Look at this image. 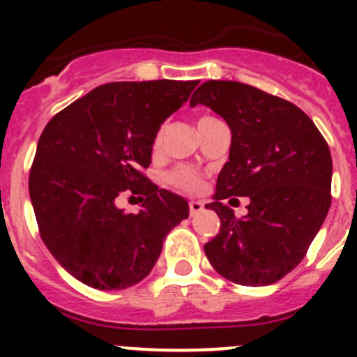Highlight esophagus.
I'll use <instances>...</instances> for the list:
<instances>
[{"instance_id":"34e87169","label":"esophagus","mask_w":357,"mask_h":357,"mask_svg":"<svg viewBox=\"0 0 357 357\" xmlns=\"http://www.w3.org/2000/svg\"><path fill=\"white\" fill-rule=\"evenodd\" d=\"M204 211V202L200 200H191L189 202V213H191V216H195V214L202 213Z\"/></svg>"}]
</instances>
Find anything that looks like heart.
<instances>
[{
  "label": "heart",
  "instance_id": "heart-1",
  "mask_svg": "<svg viewBox=\"0 0 357 357\" xmlns=\"http://www.w3.org/2000/svg\"><path fill=\"white\" fill-rule=\"evenodd\" d=\"M159 143H160V135H157L155 146H159ZM169 182L175 184L176 188L185 189V191H198L202 185L200 176H198L193 169H188V168H181V169H176V172H173L172 175H169Z\"/></svg>",
  "mask_w": 357,
  "mask_h": 357
}]
</instances>
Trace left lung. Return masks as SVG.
<instances>
[{"instance_id": "left-lung-1", "label": "left lung", "mask_w": 357, "mask_h": 357, "mask_svg": "<svg viewBox=\"0 0 357 357\" xmlns=\"http://www.w3.org/2000/svg\"><path fill=\"white\" fill-rule=\"evenodd\" d=\"M198 103L230 128L229 160L206 206L222 222L204 245L207 259L236 284H273L304 259L329 213V146L298 107L252 85L204 82L189 105ZM229 196L249 197L245 217L222 204Z\"/></svg>"}]
</instances>
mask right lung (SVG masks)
I'll return each mask as SVG.
<instances>
[{
  "mask_svg": "<svg viewBox=\"0 0 357 357\" xmlns=\"http://www.w3.org/2000/svg\"><path fill=\"white\" fill-rule=\"evenodd\" d=\"M198 80L114 82L61 110L40 134L30 200L40 238L66 272L96 289H125L155 266L169 230L189 216L185 198L151 184L157 132ZM143 194L137 213L115 200Z\"/></svg>",
  "mask_w": 357,
  "mask_h": 357,
  "instance_id": "add662e5",
  "label": "right lung"
}]
</instances>
